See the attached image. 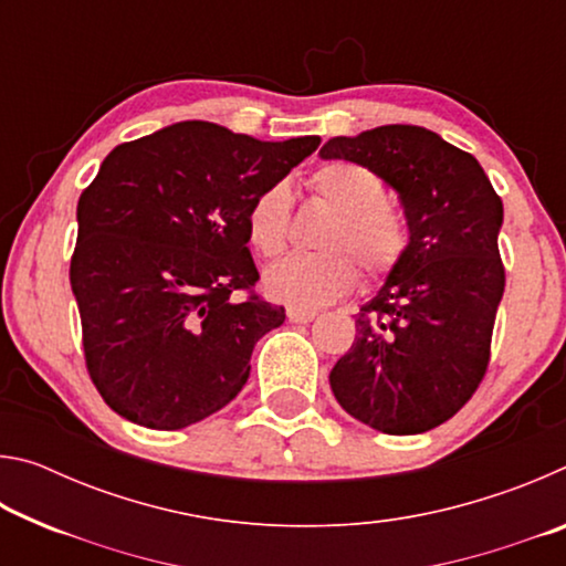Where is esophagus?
<instances>
[{
    "mask_svg": "<svg viewBox=\"0 0 566 566\" xmlns=\"http://www.w3.org/2000/svg\"><path fill=\"white\" fill-rule=\"evenodd\" d=\"M286 317H290V322H294V324H306L317 317V312L302 310V306H290V310H286Z\"/></svg>",
    "mask_w": 566,
    "mask_h": 566,
    "instance_id": "34e87169",
    "label": "esophagus"
}]
</instances>
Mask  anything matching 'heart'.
<instances>
[{
  "mask_svg": "<svg viewBox=\"0 0 566 566\" xmlns=\"http://www.w3.org/2000/svg\"><path fill=\"white\" fill-rule=\"evenodd\" d=\"M310 187L337 209L319 239L322 252L294 254L264 274V290L276 302L322 306L347 294L359 280L357 259L369 282L395 274L409 254V224L387 205V185L375 169L354 161H329L310 177ZM292 197L284 181L264 187L249 202L247 242L264 260L280 256L290 239Z\"/></svg>",
  "mask_w": 566,
  "mask_h": 566,
  "instance_id": "obj_1",
  "label": "heart"
}]
</instances>
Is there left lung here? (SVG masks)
<instances>
[{
    "label": "left lung",
    "instance_id": "1",
    "mask_svg": "<svg viewBox=\"0 0 566 566\" xmlns=\"http://www.w3.org/2000/svg\"><path fill=\"white\" fill-rule=\"evenodd\" d=\"M322 159L375 169L397 191L409 254L361 304L357 337L334 364L342 409L385 434H421L452 419L490 367L504 264L502 199L469 151L411 124L334 137Z\"/></svg>",
    "mask_w": 566,
    "mask_h": 566
}]
</instances>
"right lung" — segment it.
<instances>
[{"label": "right lung", "mask_w": 566, "mask_h": 566, "mask_svg": "<svg viewBox=\"0 0 566 566\" xmlns=\"http://www.w3.org/2000/svg\"><path fill=\"white\" fill-rule=\"evenodd\" d=\"M319 142L177 122L102 161L76 205L70 282L87 371L119 417L175 432L242 391L254 344L284 322L252 292L247 209Z\"/></svg>", "instance_id": "add662e5"}]
</instances>
